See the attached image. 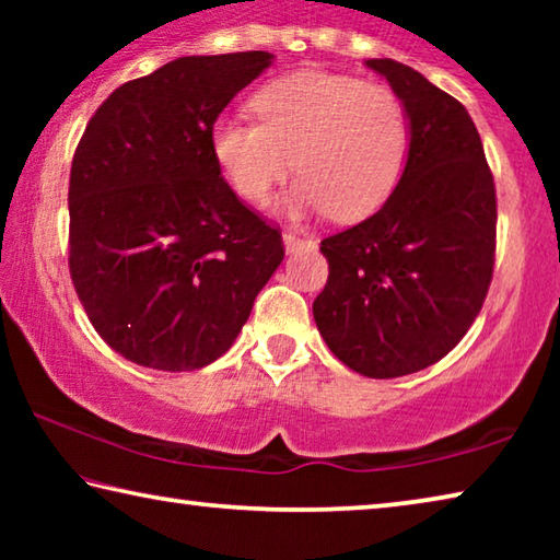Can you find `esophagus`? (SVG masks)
<instances>
[{
  "instance_id": "1",
  "label": "esophagus",
  "mask_w": 560,
  "mask_h": 560,
  "mask_svg": "<svg viewBox=\"0 0 560 560\" xmlns=\"http://www.w3.org/2000/svg\"><path fill=\"white\" fill-rule=\"evenodd\" d=\"M281 236H283V246H287V252H293V249H299V246L306 244V240H303V236H301L299 232L283 230Z\"/></svg>"
}]
</instances>
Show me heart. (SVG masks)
<instances>
[{
    "mask_svg": "<svg viewBox=\"0 0 560 560\" xmlns=\"http://www.w3.org/2000/svg\"><path fill=\"white\" fill-rule=\"evenodd\" d=\"M259 122L220 118L212 153L232 187L267 202L293 170L291 212H326L340 222L373 214L400 179L410 122L400 96L353 75L296 71L264 86L252 101Z\"/></svg>",
    "mask_w": 560,
    "mask_h": 560,
    "instance_id": "obj_1",
    "label": "heart"
}]
</instances>
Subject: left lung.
<instances>
[{
	"label": "left lung",
	"mask_w": 560,
	"mask_h": 560,
	"mask_svg": "<svg viewBox=\"0 0 560 560\" xmlns=\"http://www.w3.org/2000/svg\"><path fill=\"white\" fill-rule=\"evenodd\" d=\"M410 120L402 177L387 202L326 236L328 281L314 318L334 355L365 377L438 363L487 299L497 252V189L467 108L422 73L368 59Z\"/></svg>",
	"instance_id": "left-lung-1"
}]
</instances>
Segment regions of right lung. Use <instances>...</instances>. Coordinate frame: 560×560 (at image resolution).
<instances>
[{"instance_id":"add662e5","label":"right lung","mask_w":560,"mask_h":560,"mask_svg":"<svg viewBox=\"0 0 560 560\" xmlns=\"http://www.w3.org/2000/svg\"><path fill=\"white\" fill-rule=\"evenodd\" d=\"M267 51L183 56L122 83L71 163L69 269L89 320L132 363L183 373L232 348L283 259L277 226L224 183L212 128Z\"/></svg>"}]
</instances>
